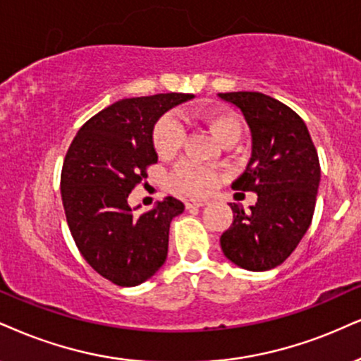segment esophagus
<instances>
[{
	"label": "esophagus",
	"mask_w": 361,
	"mask_h": 361,
	"mask_svg": "<svg viewBox=\"0 0 361 361\" xmlns=\"http://www.w3.org/2000/svg\"><path fill=\"white\" fill-rule=\"evenodd\" d=\"M207 204L206 199H188L185 201V207L194 209V207H204Z\"/></svg>",
	"instance_id": "obj_1"
}]
</instances>
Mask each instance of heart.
Segmentation results:
<instances>
[{
	"label": "heart",
	"mask_w": 361,
	"mask_h": 361,
	"mask_svg": "<svg viewBox=\"0 0 361 361\" xmlns=\"http://www.w3.org/2000/svg\"><path fill=\"white\" fill-rule=\"evenodd\" d=\"M197 118L206 123L221 144L228 140H239L241 137V123L233 114L217 109H204L197 112ZM185 137H188V132L182 120L176 114L164 115L154 127L152 140L155 152L164 159L173 157L184 147ZM217 182H219L217 172L192 162L180 164L171 176L172 188L185 195H204L211 192Z\"/></svg>",
	"instance_id": "obj_1"
}]
</instances>
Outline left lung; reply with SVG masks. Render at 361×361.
<instances>
[{"mask_svg": "<svg viewBox=\"0 0 361 361\" xmlns=\"http://www.w3.org/2000/svg\"><path fill=\"white\" fill-rule=\"evenodd\" d=\"M238 106L251 130V159L233 182L257 202L247 212L231 204L234 221L221 235L224 256L247 271H268L286 261L313 219L319 160L303 118L259 92L219 93Z\"/></svg>", "mask_w": 361, "mask_h": 361, "instance_id": "left-lung-1", "label": "left lung"}]
</instances>
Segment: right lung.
I'll use <instances>...</instances> for the list:
<instances>
[{"mask_svg":"<svg viewBox=\"0 0 361 361\" xmlns=\"http://www.w3.org/2000/svg\"><path fill=\"white\" fill-rule=\"evenodd\" d=\"M190 99L159 93L115 102L83 123L65 155L60 188L70 233L88 264L118 286L147 281L166 262L171 221L184 204L169 195L135 216L127 199L157 162V120Z\"/></svg>","mask_w":361,"mask_h":361,"instance_id":"add662e5","label":"right lung"}]
</instances>
